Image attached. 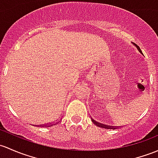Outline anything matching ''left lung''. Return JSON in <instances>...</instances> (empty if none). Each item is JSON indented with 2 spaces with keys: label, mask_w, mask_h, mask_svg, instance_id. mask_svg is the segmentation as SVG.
<instances>
[{
  "label": "left lung",
  "mask_w": 158,
  "mask_h": 158,
  "mask_svg": "<svg viewBox=\"0 0 158 158\" xmlns=\"http://www.w3.org/2000/svg\"><path fill=\"white\" fill-rule=\"evenodd\" d=\"M133 45L135 46V47H136L137 48V50H139V52L141 54H143L142 52V50H140V48H139V47L138 45H136L135 44H133ZM93 123H94V124H96V126L97 127H103V128H106V129H113L112 127H108V125H103V124H102V123H98V122H95V120H93Z\"/></svg>",
  "instance_id": "left-lung-1"
}]
</instances>
